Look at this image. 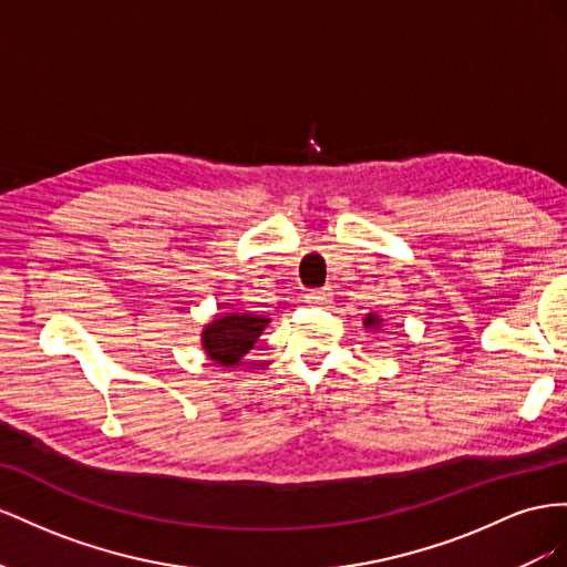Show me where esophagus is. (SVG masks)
Segmentation results:
<instances>
[{"label": "esophagus", "mask_w": 567, "mask_h": 567, "mask_svg": "<svg viewBox=\"0 0 567 567\" xmlns=\"http://www.w3.org/2000/svg\"><path fill=\"white\" fill-rule=\"evenodd\" d=\"M330 297H332V292H330L328 287H322V289H309V292H306V301H309V303H328Z\"/></svg>", "instance_id": "obj_1"}]
</instances>
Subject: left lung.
I'll list each match as a JSON object with an SVG mask.
<instances>
[{
	"instance_id": "8db88e82",
	"label": "left lung",
	"mask_w": 567,
	"mask_h": 567,
	"mask_svg": "<svg viewBox=\"0 0 567 567\" xmlns=\"http://www.w3.org/2000/svg\"><path fill=\"white\" fill-rule=\"evenodd\" d=\"M378 322H380V318H378V316H368V318H365V326H368V328H370V326L378 328Z\"/></svg>"
}]
</instances>
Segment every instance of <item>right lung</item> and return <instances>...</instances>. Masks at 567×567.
Masks as SVG:
<instances>
[{"label": "right lung", "mask_w": 567, "mask_h": 567, "mask_svg": "<svg viewBox=\"0 0 567 567\" xmlns=\"http://www.w3.org/2000/svg\"><path fill=\"white\" fill-rule=\"evenodd\" d=\"M266 322L268 318H256L249 313L220 316L204 330V349L216 363L235 365L254 347Z\"/></svg>", "instance_id": "right-lung-1"}]
</instances>
